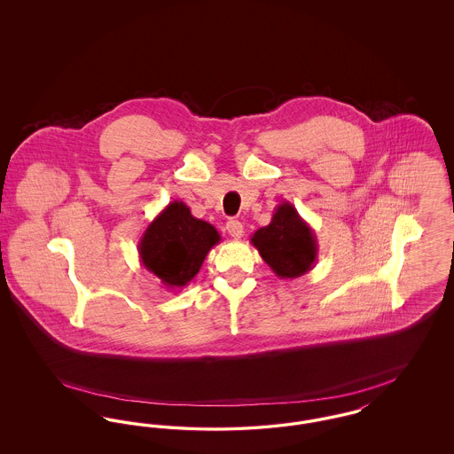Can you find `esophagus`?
<instances>
[{
  "label": "esophagus",
  "mask_w": 454,
  "mask_h": 454,
  "mask_svg": "<svg viewBox=\"0 0 454 454\" xmlns=\"http://www.w3.org/2000/svg\"><path fill=\"white\" fill-rule=\"evenodd\" d=\"M226 230L230 233V237L241 238V235H243V224L238 219H230L226 223Z\"/></svg>",
  "instance_id": "34e87169"
}]
</instances>
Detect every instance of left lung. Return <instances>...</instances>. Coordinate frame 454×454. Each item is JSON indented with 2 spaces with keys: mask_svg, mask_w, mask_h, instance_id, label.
<instances>
[{
  "mask_svg": "<svg viewBox=\"0 0 454 454\" xmlns=\"http://www.w3.org/2000/svg\"><path fill=\"white\" fill-rule=\"evenodd\" d=\"M250 243L281 279L301 278L318 259L317 235L291 202L279 204L270 223L259 228Z\"/></svg>",
  "mask_w": 454,
  "mask_h": 454,
  "instance_id": "1",
  "label": "left lung"
}]
</instances>
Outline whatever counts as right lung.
<instances>
[{
  "instance_id": "right-lung-1",
  "label": "right lung",
  "mask_w": 454,
  "mask_h": 454,
  "mask_svg": "<svg viewBox=\"0 0 454 454\" xmlns=\"http://www.w3.org/2000/svg\"><path fill=\"white\" fill-rule=\"evenodd\" d=\"M221 241L216 228L192 216L182 200L170 202L153 219L137 243L139 260L165 289L185 287L200 270L211 248Z\"/></svg>"
}]
</instances>
